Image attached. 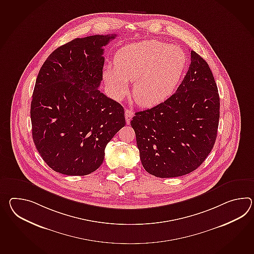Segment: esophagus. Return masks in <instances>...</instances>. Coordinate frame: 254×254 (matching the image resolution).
I'll use <instances>...</instances> for the list:
<instances>
[{
  "label": "esophagus",
  "instance_id": "1",
  "mask_svg": "<svg viewBox=\"0 0 254 254\" xmlns=\"http://www.w3.org/2000/svg\"><path fill=\"white\" fill-rule=\"evenodd\" d=\"M133 116H134V113H133V111H132V110H130V109H126V111H125V117H126L127 125L130 124V120H131V119L133 118Z\"/></svg>",
  "mask_w": 254,
  "mask_h": 254
}]
</instances>
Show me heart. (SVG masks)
<instances>
[{
    "label": "heart",
    "instance_id": "1",
    "mask_svg": "<svg viewBox=\"0 0 254 254\" xmlns=\"http://www.w3.org/2000/svg\"><path fill=\"white\" fill-rule=\"evenodd\" d=\"M186 62V55L179 46L146 40L120 48L115 64L104 68L103 78L110 95L118 100L127 93L129 81H134L135 102L141 107H154L175 90Z\"/></svg>",
    "mask_w": 254,
    "mask_h": 254
}]
</instances>
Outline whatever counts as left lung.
<instances>
[{
    "label": "left lung",
    "mask_w": 254,
    "mask_h": 254,
    "mask_svg": "<svg viewBox=\"0 0 254 254\" xmlns=\"http://www.w3.org/2000/svg\"><path fill=\"white\" fill-rule=\"evenodd\" d=\"M190 64L175 94L158 106L135 114L141 163L158 178L187 175L197 169L214 146L220 96L209 64L190 51Z\"/></svg>",
    "instance_id": "left-lung-1"
}]
</instances>
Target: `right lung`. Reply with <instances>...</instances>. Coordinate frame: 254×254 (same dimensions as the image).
<instances>
[{
    "label": "right lung",
    "instance_id": "1",
    "mask_svg": "<svg viewBox=\"0 0 254 254\" xmlns=\"http://www.w3.org/2000/svg\"><path fill=\"white\" fill-rule=\"evenodd\" d=\"M117 34L75 38L40 69L31 103L34 145L53 170L85 176L103 163L105 148L126 125L123 107L98 90L104 46Z\"/></svg>",
    "mask_w": 254,
    "mask_h": 254
}]
</instances>
